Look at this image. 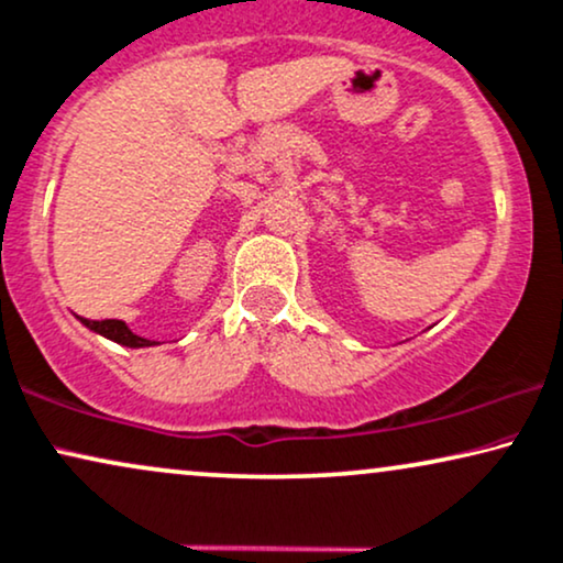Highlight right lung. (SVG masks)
I'll use <instances>...</instances> for the list:
<instances>
[{
	"instance_id": "1",
	"label": "right lung",
	"mask_w": 563,
	"mask_h": 563,
	"mask_svg": "<svg viewBox=\"0 0 563 563\" xmlns=\"http://www.w3.org/2000/svg\"><path fill=\"white\" fill-rule=\"evenodd\" d=\"M80 322L92 330L96 334H103L106 340H113V343L124 345V347H151V345H158L155 340H147V338H140V334H134L126 322L122 319H103V322H92V319H85L80 317Z\"/></svg>"
}]
</instances>
